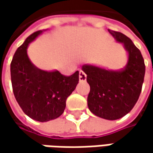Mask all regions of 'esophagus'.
<instances>
[{
	"mask_svg": "<svg viewBox=\"0 0 153 153\" xmlns=\"http://www.w3.org/2000/svg\"><path fill=\"white\" fill-rule=\"evenodd\" d=\"M87 79V75L82 71H80L79 72V81L80 82H85Z\"/></svg>",
	"mask_w": 153,
	"mask_h": 153,
	"instance_id": "obj_1",
	"label": "esophagus"
}]
</instances>
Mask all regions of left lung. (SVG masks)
<instances>
[{
  "label": "left lung",
  "instance_id": "left-lung-1",
  "mask_svg": "<svg viewBox=\"0 0 153 153\" xmlns=\"http://www.w3.org/2000/svg\"><path fill=\"white\" fill-rule=\"evenodd\" d=\"M128 53L126 66L110 71L91 65H82L90 86L88 106L92 113L107 120H117L128 114L138 100L144 82V59L140 51L123 33L110 30Z\"/></svg>",
  "mask_w": 153,
  "mask_h": 153
}]
</instances>
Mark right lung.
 I'll return each instance as SVG.
<instances>
[{
    "label": "right lung",
    "instance_id": "obj_1",
    "mask_svg": "<svg viewBox=\"0 0 153 153\" xmlns=\"http://www.w3.org/2000/svg\"><path fill=\"white\" fill-rule=\"evenodd\" d=\"M42 32L33 33L15 52L11 80L15 99L23 111L34 120L48 122L63 114L66 99L79 82V71L64 76L59 71H46L33 65L27 48Z\"/></svg>",
    "mask_w": 153,
    "mask_h": 153
}]
</instances>
